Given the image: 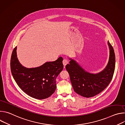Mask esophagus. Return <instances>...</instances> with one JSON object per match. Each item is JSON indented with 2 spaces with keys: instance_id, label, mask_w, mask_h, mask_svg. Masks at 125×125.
Returning a JSON list of instances; mask_svg holds the SVG:
<instances>
[{
  "instance_id": "esophagus-1",
  "label": "esophagus",
  "mask_w": 125,
  "mask_h": 125,
  "mask_svg": "<svg viewBox=\"0 0 125 125\" xmlns=\"http://www.w3.org/2000/svg\"><path fill=\"white\" fill-rule=\"evenodd\" d=\"M68 63V60L67 59H64L63 60V64L64 66H65Z\"/></svg>"
}]
</instances>
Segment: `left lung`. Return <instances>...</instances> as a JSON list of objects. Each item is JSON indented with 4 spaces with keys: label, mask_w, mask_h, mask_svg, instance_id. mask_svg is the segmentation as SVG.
Listing matches in <instances>:
<instances>
[{
    "label": "left lung",
    "mask_w": 125,
    "mask_h": 125,
    "mask_svg": "<svg viewBox=\"0 0 125 125\" xmlns=\"http://www.w3.org/2000/svg\"><path fill=\"white\" fill-rule=\"evenodd\" d=\"M108 44L110 52L109 61L104 70L98 73L87 72L76 61L69 59L70 64L66 66V69L74 90L78 94L87 98L93 97L103 91L111 81L115 67V55L108 41Z\"/></svg>",
    "instance_id": "1"
}]
</instances>
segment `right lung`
I'll use <instances>...</instances> for the list:
<instances>
[{
  "label": "right lung",
  "instance_id": "1",
  "mask_svg": "<svg viewBox=\"0 0 125 125\" xmlns=\"http://www.w3.org/2000/svg\"><path fill=\"white\" fill-rule=\"evenodd\" d=\"M17 47L12 52L11 71L14 79L28 95L38 99L48 98L54 93L56 79L63 69V58L47 62L40 67L27 68L22 66L17 56Z\"/></svg>",
  "mask_w": 125,
  "mask_h": 125
}]
</instances>
